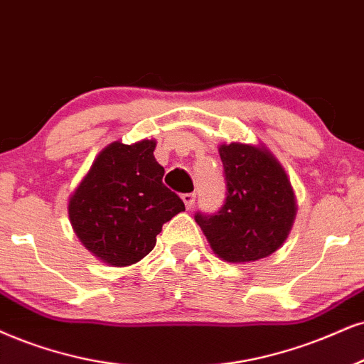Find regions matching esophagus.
I'll return each mask as SVG.
<instances>
[{
  "label": "esophagus",
  "mask_w": 364,
  "mask_h": 364,
  "mask_svg": "<svg viewBox=\"0 0 364 364\" xmlns=\"http://www.w3.org/2000/svg\"><path fill=\"white\" fill-rule=\"evenodd\" d=\"M182 200H183V204H186V208L191 209L196 203V194H194V192H192V194H183Z\"/></svg>",
  "instance_id": "1"
}]
</instances>
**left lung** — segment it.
<instances>
[{"instance_id": "obj_1", "label": "left lung", "mask_w": 364, "mask_h": 364, "mask_svg": "<svg viewBox=\"0 0 364 364\" xmlns=\"http://www.w3.org/2000/svg\"><path fill=\"white\" fill-rule=\"evenodd\" d=\"M226 200L196 221L219 258L250 263L270 257L289 237L297 200L289 175L263 143H221Z\"/></svg>"}]
</instances>
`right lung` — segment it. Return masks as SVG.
Returning a JSON list of instances; mask_svg holds the SVG:
<instances>
[{"instance_id":"obj_1","label":"right lung","mask_w":364,"mask_h":364,"mask_svg":"<svg viewBox=\"0 0 364 364\" xmlns=\"http://www.w3.org/2000/svg\"><path fill=\"white\" fill-rule=\"evenodd\" d=\"M155 140L109 143L69 197L73 230L102 263L129 267L155 248L161 226L186 210L164 186Z\"/></svg>"}]
</instances>
